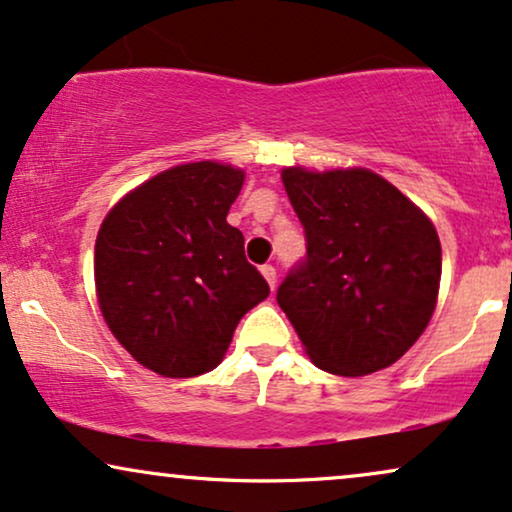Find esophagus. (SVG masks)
<instances>
[{
    "label": "esophagus",
    "mask_w": 512,
    "mask_h": 512,
    "mask_svg": "<svg viewBox=\"0 0 512 512\" xmlns=\"http://www.w3.org/2000/svg\"><path fill=\"white\" fill-rule=\"evenodd\" d=\"M261 275L266 278L270 290H275V285H278V273H275V268L273 266H261Z\"/></svg>",
    "instance_id": "esophagus-1"
}]
</instances>
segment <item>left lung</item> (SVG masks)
Masks as SVG:
<instances>
[{
  "label": "left lung",
  "mask_w": 512,
  "mask_h": 512,
  "mask_svg": "<svg viewBox=\"0 0 512 512\" xmlns=\"http://www.w3.org/2000/svg\"><path fill=\"white\" fill-rule=\"evenodd\" d=\"M306 232V261L278 304L318 369H388L429 326L441 287V242L429 215L366 167H282Z\"/></svg>",
  "instance_id": "obj_1"
}]
</instances>
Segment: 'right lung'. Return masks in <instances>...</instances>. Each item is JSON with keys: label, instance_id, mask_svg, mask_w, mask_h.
Instances as JSON below:
<instances>
[{"label": "right lung", "instance_id": "right-lung-1", "mask_svg": "<svg viewBox=\"0 0 512 512\" xmlns=\"http://www.w3.org/2000/svg\"><path fill=\"white\" fill-rule=\"evenodd\" d=\"M246 172L201 160L158 172L124 194L95 239V297L138 364L191 378L225 359L242 316L268 297L227 222Z\"/></svg>", "mask_w": 512, "mask_h": 512}]
</instances>
